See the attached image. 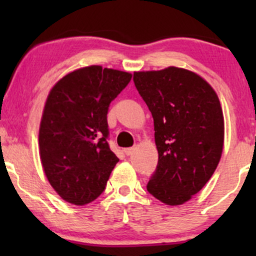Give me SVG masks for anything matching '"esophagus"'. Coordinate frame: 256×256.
<instances>
[{"label":"esophagus","mask_w":256,"mask_h":256,"mask_svg":"<svg viewBox=\"0 0 256 256\" xmlns=\"http://www.w3.org/2000/svg\"><path fill=\"white\" fill-rule=\"evenodd\" d=\"M134 150H135L134 146H132V148H126V149L124 150V154H126V155H127V156H130L134 152Z\"/></svg>","instance_id":"esophagus-1"}]
</instances>
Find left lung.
Segmentation results:
<instances>
[{"mask_svg":"<svg viewBox=\"0 0 256 256\" xmlns=\"http://www.w3.org/2000/svg\"><path fill=\"white\" fill-rule=\"evenodd\" d=\"M134 84L152 112L158 163L146 190L182 205L204 188L222 157L224 116L214 90L184 68L135 72Z\"/></svg>","mask_w":256,"mask_h":256,"instance_id":"1","label":"left lung"}]
</instances>
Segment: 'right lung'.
<instances>
[{
	"mask_svg": "<svg viewBox=\"0 0 256 256\" xmlns=\"http://www.w3.org/2000/svg\"><path fill=\"white\" fill-rule=\"evenodd\" d=\"M130 79L128 72L93 65L68 73L48 94L40 128V160L64 200L85 205L106 188L118 162L108 144V108Z\"/></svg>",
	"mask_w": 256,
	"mask_h": 256,
	"instance_id": "right-lung-1",
	"label": "right lung"
}]
</instances>
